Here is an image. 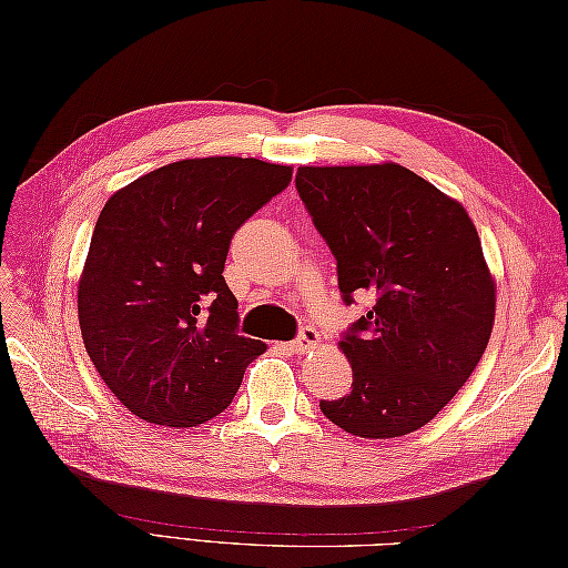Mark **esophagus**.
<instances>
[{
	"label": "esophagus",
	"instance_id": "obj_1",
	"mask_svg": "<svg viewBox=\"0 0 568 568\" xmlns=\"http://www.w3.org/2000/svg\"><path fill=\"white\" fill-rule=\"evenodd\" d=\"M317 344H320V332L315 327H303L297 334V339L287 344V348H291L293 354H305V352H310V348H315Z\"/></svg>",
	"mask_w": 568,
	"mask_h": 568
}]
</instances>
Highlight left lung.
I'll list each match as a JSON object with an SVG mask.
<instances>
[{"instance_id":"left-lung-1","label":"left lung","mask_w":568,"mask_h":568,"mask_svg":"<svg viewBox=\"0 0 568 568\" xmlns=\"http://www.w3.org/2000/svg\"><path fill=\"white\" fill-rule=\"evenodd\" d=\"M300 200L336 258L346 305H373L342 334L354 383L320 409L366 439L403 437L452 400L484 356L496 285L456 200L397 163L297 168Z\"/></svg>"}]
</instances>
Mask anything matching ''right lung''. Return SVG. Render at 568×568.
<instances>
[{
	"label": "right lung",
	"instance_id": "obj_1",
	"mask_svg": "<svg viewBox=\"0 0 568 568\" xmlns=\"http://www.w3.org/2000/svg\"><path fill=\"white\" fill-rule=\"evenodd\" d=\"M291 180V165L214 155L163 165L106 200L78 317L94 368L136 417L197 427L232 405L265 344L236 329L224 261L236 229Z\"/></svg>",
	"mask_w": 568,
	"mask_h": 568
}]
</instances>
